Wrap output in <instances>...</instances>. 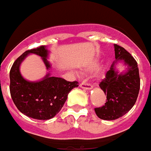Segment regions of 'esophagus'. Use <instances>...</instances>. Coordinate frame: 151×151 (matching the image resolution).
I'll use <instances>...</instances> for the list:
<instances>
[{"mask_svg":"<svg viewBox=\"0 0 151 151\" xmlns=\"http://www.w3.org/2000/svg\"><path fill=\"white\" fill-rule=\"evenodd\" d=\"M79 86L83 89H85V90H91L93 88V86L89 83H86V82H83L79 84Z\"/></svg>","mask_w":151,"mask_h":151,"instance_id":"34e87169","label":"esophagus"}]
</instances>
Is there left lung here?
<instances>
[{
	"label": "left lung",
	"instance_id": "8db88e82",
	"mask_svg": "<svg viewBox=\"0 0 151 151\" xmlns=\"http://www.w3.org/2000/svg\"><path fill=\"white\" fill-rule=\"evenodd\" d=\"M114 46L115 60L99 84L107 94L106 103L94 109L98 118L103 120H115L126 114L136 103L140 88L137 61L125 48L117 44ZM119 60H123L128 65L125 73L115 70V65Z\"/></svg>",
	"mask_w": 151,
	"mask_h": 151
}]
</instances>
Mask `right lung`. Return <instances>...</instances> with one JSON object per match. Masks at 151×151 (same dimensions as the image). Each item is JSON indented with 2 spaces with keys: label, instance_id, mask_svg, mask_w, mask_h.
<instances>
[{
  "label": "right lung",
  "instance_id": "right-lung-1",
  "mask_svg": "<svg viewBox=\"0 0 151 151\" xmlns=\"http://www.w3.org/2000/svg\"><path fill=\"white\" fill-rule=\"evenodd\" d=\"M42 58L47 69L50 68L47 60L48 50L45 46L26 50L15 60L10 71V93L17 108L26 116L38 120H47L55 117L63 107L68 94L78 82H68L47 74L42 80L27 81L22 76L19 67L29 54Z\"/></svg>",
  "mask_w": 151,
  "mask_h": 151
}]
</instances>
